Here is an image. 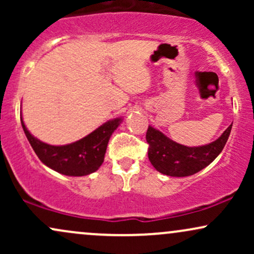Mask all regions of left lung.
Instances as JSON below:
<instances>
[{"mask_svg": "<svg viewBox=\"0 0 254 254\" xmlns=\"http://www.w3.org/2000/svg\"><path fill=\"white\" fill-rule=\"evenodd\" d=\"M232 125L216 141L200 147H186L172 141L161 131L148 127V157L151 165L160 173L171 177H189L202 171L222 151L230 135Z\"/></svg>", "mask_w": 254, "mask_h": 254, "instance_id": "1", "label": "left lung"}]
</instances>
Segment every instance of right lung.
<instances>
[{
	"mask_svg": "<svg viewBox=\"0 0 254 254\" xmlns=\"http://www.w3.org/2000/svg\"><path fill=\"white\" fill-rule=\"evenodd\" d=\"M121 123L122 118H115L80 141L65 145H50L32 136L21 117L25 135L40 161L51 170L70 177L87 176L100 167L110 137Z\"/></svg>",
	"mask_w": 254,
	"mask_h": 254,
	"instance_id": "obj_1",
	"label": "right lung"
}]
</instances>
